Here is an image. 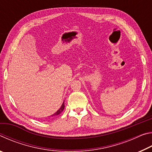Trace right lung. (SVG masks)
Masks as SVG:
<instances>
[{"label":"right lung","mask_w":152,"mask_h":152,"mask_svg":"<svg viewBox=\"0 0 152 152\" xmlns=\"http://www.w3.org/2000/svg\"><path fill=\"white\" fill-rule=\"evenodd\" d=\"M64 107H65V106H64V102L63 103H62V104H61V107L60 108V109H59V110H58V111L56 112V113H55L54 114H53L52 115H51V116H52V117L53 116H56V115H58L59 114H60V113L63 111V110L64 109Z\"/></svg>","instance_id":"obj_1"}]
</instances>
